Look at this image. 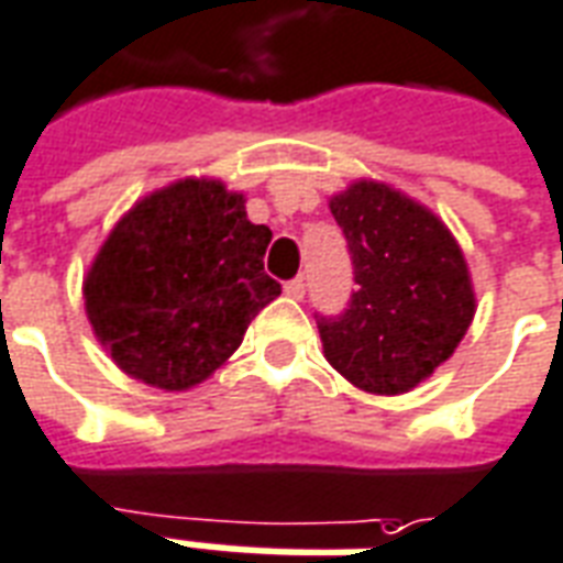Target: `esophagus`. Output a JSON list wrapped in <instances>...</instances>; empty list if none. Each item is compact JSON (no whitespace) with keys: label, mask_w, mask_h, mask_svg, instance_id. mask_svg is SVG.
<instances>
[{"label":"esophagus","mask_w":563,"mask_h":563,"mask_svg":"<svg viewBox=\"0 0 563 563\" xmlns=\"http://www.w3.org/2000/svg\"><path fill=\"white\" fill-rule=\"evenodd\" d=\"M285 294L294 299L306 297V278H290V282L285 285Z\"/></svg>","instance_id":"34e87169"}]
</instances>
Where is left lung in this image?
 <instances>
[{"label":"left lung","instance_id":"left-lung-1","mask_svg":"<svg viewBox=\"0 0 563 563\" xmlns=\"http://www.w3.org/2000/svg\"><path fill=\"white\" fill-rule=\"evenodd\" d=\"M330 209L356 287L342 314H314L323 354L366 393H408L453 354L474 318L462 249L429 209L377 183H356Z\"/></svg>","mask_w":563,"mask_h":563}]
</instances>
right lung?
Listing matches in <instances>:
<instances>
[{
  "label": "right lung",
  "mask_w": 563,
  "mask_h": 563,
  "mask_svg": "<svg viewBox=\"0 0 563 563\" xmlns=\"http://www.w3.org/2000/svg\"><path fill=\"white\" fill-rule=\"evenodd\" d=\"M242 203L221 183L183 179L113 228L84 297L122 372L158 389L195 387L282 294L264 273L273 231L252 224Z\"/></svg>",
  "instance_id": "right-lung-1"
}]
</instances>
